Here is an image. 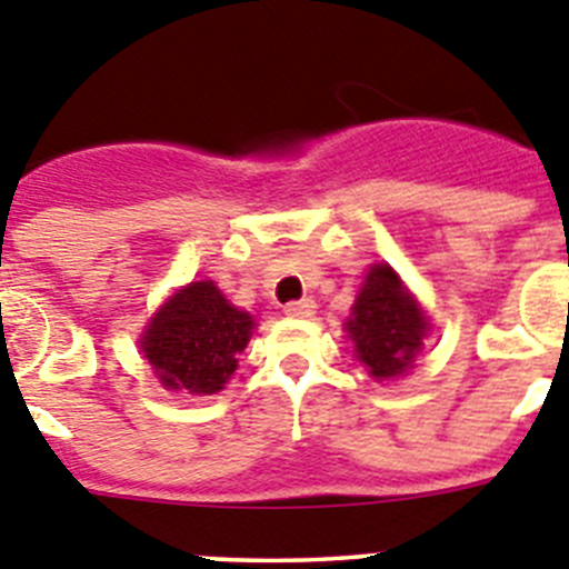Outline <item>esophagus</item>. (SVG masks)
I'll list each match as a JSON object with an SVG mask.
<instances>
[{"mask_svg":"<svg viewBox=\"0 0 569 569\" xmlns=\"http://www.w3.org/2000/svg\"><path fill=\"white\" fill-rule=\"evenodd\" d=\"M312 312H316V301L312 299H301V301H290V305H284V316H290V319H310Z\"/></svg>","mask_w":569,"mask_h":569,"instance_id":"esophagus-1","label":"esophagus"}]
</instances>
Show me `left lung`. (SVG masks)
<instances>
[{
    "mask_svg": "<svg viewBox=\"0 0 569 569\" xmlns=\"http://www.w3.org/2000/svg\"><path fill=\"white\" fill-rule=\"evenodd\" d=\"M429 330L423 312L403 290L389 264H375L358 293L347 332L356 343L358 361L378 380L403 375L423 347Z\"/></svg>",
    "mask_w": 569,
    "mask_h": 569,
    "instance_id": "left-lung-1",
    "label": "left lung"
}]
</instances>
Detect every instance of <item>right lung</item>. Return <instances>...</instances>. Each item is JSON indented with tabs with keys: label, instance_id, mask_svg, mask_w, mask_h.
I'll return each mask as SVG.
<instances>
[{
	"label": "right lung",
	"instance_id": "obj_1",
	"mask_svg": "<svg viewBox=\"0 0 569 569\" xmlns=\"http://www.w3.org/2000/svg\"><path fill=\"white\" fill-rule=\"evenodd\" d=\"M250 330L253 319L228 305L213 281H191L160 307L140 347L166 389L213 395L237 369Z\"/></svg>",
	"mask_w": 569,
	"mask_h": 569
}]
</instances>
